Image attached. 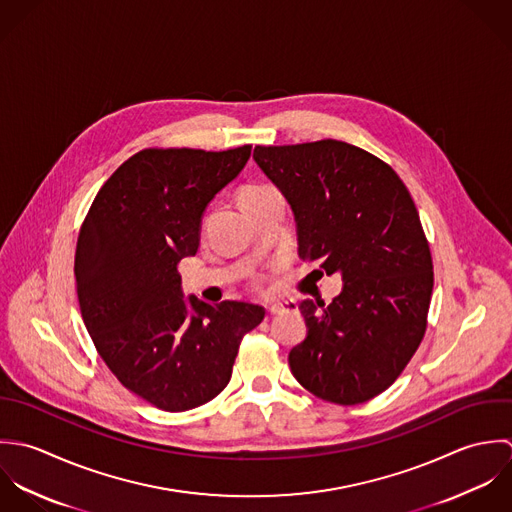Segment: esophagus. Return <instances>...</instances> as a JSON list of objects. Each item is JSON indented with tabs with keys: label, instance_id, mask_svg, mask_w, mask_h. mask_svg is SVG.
Returning a JSON list of instances; mask_svg holds the SVG:
<instances>
[{
	"label": "esophagus",
	"instance_id": "1",
	"mask_svg": "<svg viewBox=\"0 0 512 512\" xmlns=\"http://www.w3.org/2000/svg\"><path fill=\"white\" fill-rule=\"evenodd\" d=\"M293 307V305H289V303H279V305H273V307L269 308V314H273V316H277V314H283V312H287L289 308Z\"/></svg>",
	"mask_w": 512,
	"mask_h": 512
}]
</instances>
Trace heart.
Wrapping results in <instances>:
<instances>
[{"mask_svg":"<svg viewBox=\"0 0 512 512\" xmlns=\"http://www.w3.org/2000/svg\"><path fill=\"white\" fill-rule=\"evenodd\" d=\"M267 190H271V188H269V186H247V188H243V190L239 192V200H247V198L261 196V194L267 192ZM257 281H261V279H257Z\"/></svg>","mask_w":512,"mask_h":512,"instance_id":"1","label":"heart"}]
</instances>
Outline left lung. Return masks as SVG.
Here are the masks:
<instances>
[{
    "mask_svg": "<svg viewBox=\"0 0 512 512\" xmlns=\"http://www.w3.org/2000/svg\"><path fill=\"white\" fill-rule=\"evenodd\" d=\"M259 168L295 211L310 275L340 273L330 305L305 301L293 376L320 400L356 406L386 392L419 348L433 261L406 184L378 156L340 140L255 146Z\"/></svg>",
    "mask_w": 512,
    "mask_h": 512,
    "instance_id": "obj_1",
    "label": "left lung"
}]
</instances>
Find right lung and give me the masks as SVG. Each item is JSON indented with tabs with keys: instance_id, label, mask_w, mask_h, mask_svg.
<instances>
[{
	"instance_id": "add662e5",
	"label": "right lung",
	"mask_w": 512,
	"mask_h": 512,
	"mask_svg": "<svg viewBox=\"0 0 512 512\" xmlns=\"http://www.w3.org/2000/svg\"><path fill=\"white\" fill-rule=\"evenodd\" d=\"M251 144L207 152L146 148L99 190L75 251L85 326L118 382L164 411L211 402L265 310L182 299L178 263L196 255L205 205L247 164Z\"/></svg>"
}]
</instances>
